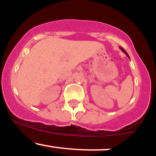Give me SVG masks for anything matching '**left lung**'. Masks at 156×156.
I'll list each match as a JSON object with an SVG mask.
<instances>
[{"instance_id":"left-lung-1","label":"left lung","mask_w":156,"mask_h":156,"mask_svg":"<svg viewBox=\"0 0 156 156\" xmlns=\"http://www.w3.org/2000/svg\"><path fill=\"white\" fill-rule=\"evenodd\" d=\"M119 48H120V49H121V51H122L123 52V53H125V54H126L127 55V56H128V58H129V55H128V53H127V52L126 51H125V50L124 49H123V48H122V47H119Z\"/></svg>"}]
</instances>
